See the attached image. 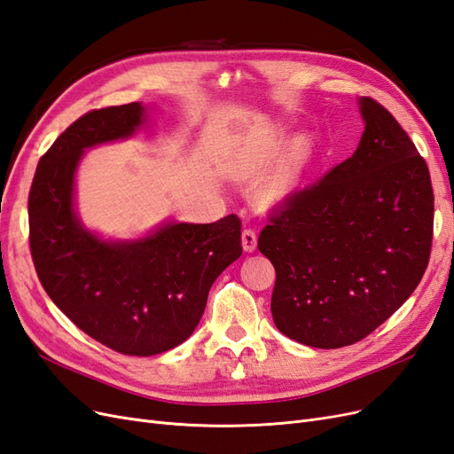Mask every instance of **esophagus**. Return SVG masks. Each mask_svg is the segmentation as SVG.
<instances>
[{
	"mask_svg": "<svg viewBox=\"0 0 454 454\" xmlns=\"http://www.w3.org/2000/svg\"><path fill=\"white\" fill-rule=\"evenodd\" d=\"M242 246H244V249L246 252H255V247H257V234H255V231L254 229H244L242 231Z\"/></svg>",
	"mask_w": 454,
	"mask_h": 454,
	"instance_id": "esophagus-1",
	"label": "esophagus"
}]
</instances>
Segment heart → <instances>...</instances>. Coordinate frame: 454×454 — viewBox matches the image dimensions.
<instances>
[{"mask_svg": "<svg viewBox=\"0 0 454 454\" xmlns=\"http://www.w3.org/2000/svg\"><path fill=\"white\" fill-rule=\"evenodd\" d=\"M278 150H279V145L272 143L262 148L249 150L244 155H239V158L232 161V173L239 178H246V180L262 176L267 173L272 160L278 155ZM308 160H309V146L306 140H301V143H296V146L293 148L286 165L279 168V173L274 175L261 187L259 197L264 205L278 207L299 192V187L302 185L306 176Z\"/></svg>", "mask_w": 454, "mask_h": 454, "instance_id": "1", "label": "heart"}]
</instances>
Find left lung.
<instances>
[{
  "label": "left lung",
  "mask_w": 454,
  "mask_h": 454,
  "mask_svg": "<svg viewBox=\"0 0 454 454\" xmlns=\"http://www.w3.org/2000/svg\"><path fill=\"white\" fill-rule=\"evenodd\" d=\"M364 133L349 160L296 192L259 234L276 269L281 334L336 349L366 338L410 299L432 247L427 161L385 106L358 99Z\"/></svg>",
  "instance_id": "left-lung-1"
}]
</instances>
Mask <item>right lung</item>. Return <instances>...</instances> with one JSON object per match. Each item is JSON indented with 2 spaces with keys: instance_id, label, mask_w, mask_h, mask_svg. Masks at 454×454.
<instances>
[{
  "instance_id": "obj_1",
  "label": "right lung",
  "mask_w": 454,
  "mask_h": 454,
  "mask_svg": "<svg viewBox=\"0 0 454 454\" xmlns=\"http://www.w3.org/2000/svg\"><path fill=\"white\" fill-rule=\"evenodd\" d=\"M140 103L73 121L46 152L29 190V247L52 302L93 340L152 356L192 336L215 278L242 255L239 215L214 223L167 222L137 240H103L74 212V173L86 148L131 137Z\"/></svg>"
}]
</instances>
